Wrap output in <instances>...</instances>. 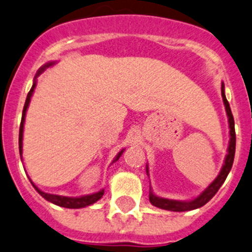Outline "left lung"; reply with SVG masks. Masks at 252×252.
I'll return each instance as SVG.
<instances>
[{"instance_id": "obj_1", "label": "left lung", "mask_w": 252, "mask_h": 252, "mask_svg": "<svg viewBox=\"0 0 252 252\" xmlns=\"http://www.w3.org/2000/svg\"><path fill=\"white\" fill-rule=\"evenodd\" d=\"M221 92H222V98H223V103H224L225 107V111H227V116H228V123H229V134H230V139H229V145H228V154L225 157L224 164L222 166L221 172L219 173L215 181L207 187L206 189L200 194L199 196H196L195 199L190 201H180V200H171V199H165V198H160V196H157L152 191V188H150V193H149V200L152 205L154 206L159 207V209H164V210H168V211H176V212H182V211H190V210H195L199 209V207L204 206L207 201H210L212 199V196L219 191V189L221 188V186L223 182L227 178L228 173H229L230 168H232L233 161H234V154H235V128H234V118H233L232 110H230L229 103H228L227 98H225L224 94V85L222 84L221 87ZM147 173H148V166H147Z\"/></svg>"}]
</instances>
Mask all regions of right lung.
I'll list each match as a JSON object with an SVG mask.
<instances>
[{
  "label": "right lung",
  "mask_w": 252,
  "mask_h": 252,
  "mask_svg": "<svg viewBox=\"0 0 252 252\" xmlns=\"http://www.w3.org/2000/svg\"><path fill=\"white\" fill-rule=\"evenodd\" d=\"M51 65H53V63H47L46 65H43L42 68L38 70L37 74H36V76H35V80H33L32 87H31L29 93H28L27 100H25V104H24V109H23L22 123H20V128H19V153H20V155H22V153H23V131H24L25 115H27V110H28V107H29L31 95H32L33 90H35V87H36V77H37L38 75H40L41 72L43 71V70L47 68V66H51ZM124 150H125V149H123L120 153H119L118 155H116V158L114 159L113 162L118 161L119 158H120L121 154L124 153ZM31 184H32L33 188L36 189V191H37V193L40 194L41 196H43L46 200L49 201V203H52L54 205H58V206H62V207H66V209H81V207H86V206H88V205H92V204H94L95 201L99 200V199L103 196V194H104V189H102L100 191L90 194V195H84V196H80V198H70V196L54 195V194L45 193V191L40 190V189H38L37 187H36L32 182H31Z\"/></svg>",
  "instance_id": "1"
}]
</instances>
